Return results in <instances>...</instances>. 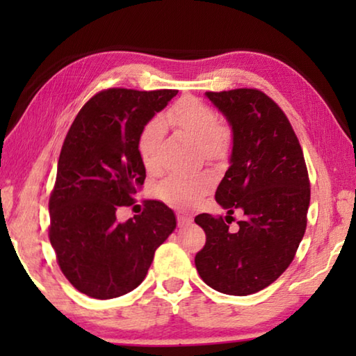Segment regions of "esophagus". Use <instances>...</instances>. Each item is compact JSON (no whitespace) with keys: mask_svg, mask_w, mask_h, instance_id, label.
<instances>
[{"mask_svg":"<svg viewBox=\"0 0 356 356\" xmlns=\"http://www.w3.org/2000/svg\"><path fill=\"white\" fill-rule=\"evenodd\" d=\"M191 222V218H188V216H184V215H177V225L182 227V226H186L190 225Z\"/></svg>","mask_w":356,"mask_h":356,"instance_id":"34e87169","label":"esophagus"}]
</instances>
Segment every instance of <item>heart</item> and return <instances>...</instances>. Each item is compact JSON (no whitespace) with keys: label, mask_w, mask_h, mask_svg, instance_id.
I'll return each instance as SVG.
<instances>
[{"label":"heart","mask_w":356,"mask_h":356,"mask_svg":"<svg viewBox=\"0 0 356 356\" xmlns=\"http://www.w3.org/2000/svg\"><path fill=\"white\" fill-rule=\"evenodd\" d=\"M174 130L191 138L210 161L222 160L232 146V131L218 120L212 106L195 97H182L174 104L163 118ZM163 136V122L152 119L143 129L138 141L141 160L152 168L156 160V150ZM212 186V177L207 172L170 174L159 186L161 200L180 209H191L202 200Z\"/></svg>","instance_id":"b5f03b06"}]
</instances>
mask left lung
<instances>
[{
	"label": "left lung",
	"instance_id": "obj_1",
	"mask_svg": "<svg viewBox=\"0 0 356 356\" xmlns=\"http://www.w3.org/2000/svg\"><path fill=\"white\" fill-rule=\"evenodd\" d=\"M206 97L232 129L231 166L215 200L229 215L242 209L245 220L232 232L221 216L197 215L206 245L195 264L207 286L245 297L272 284L293 261L306 231L308 170L291 122L268 95L243 88Z\"/></svg>",
	"mask_w": 356,
	"mask_h": 356
}]
</instances>
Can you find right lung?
Masks as SVG:
<instances>
[{"mask_svg": "<svg viewBox=\"0 0 356 356\" xmlns=\"http://www.w3.org/2000/svg\"><path fill=\"white\" fill-rule=\"evenodd\" d=\"M177 91L106 89L76 114L58 160L48 237L59 268L76 291L108 300L141 284L155 250L176 229V215L146 201L141 215L119 222L146 179L138 141Z\"/></svg>", "mask_w": 356, "mask_h": 356, "instance_id": "obj_1", "label": "right lung"}]
</instances>
